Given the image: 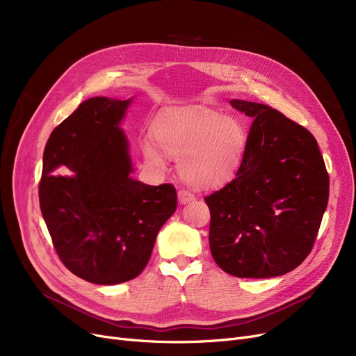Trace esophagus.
Instances as JSON below:
<instances>
[{"mask_svg":"<svg viewBox=\"0 0 356 356\" xmlns=\"http://www.w3.org/2000/svg\"><path fill=\"white\" fill-rule=\"evenodd\" d=\"M177 195H179V202H180V203H189V202H192V200L196 199L195 195H193V192H191V191H188V189L179 191Z\"/></svg>","mask_w":356,"mask_h":356,"instance_id":"34e87169","label":"esophagus"}]
</instances>
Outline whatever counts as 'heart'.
I'll return each instance as SVG.
<instances>
[{"instance_id": "1", "label": "heart", "mask_w": 356, "mask_h": 356, "mask_svg": "<svg viewBox=\"0 0 356 356\" xmlns=\"http://www.w3.org/2000/svg\"><path fill=\"white\" fill-rule=\"evenodd\" d=\"M154 136L165 153L179 157V170L195 188L211 189L229 181L242 164L247 134L236 120L204 106L168 109L157 118ZM145 160L164 167L165 157L152 140L141 144Z\"/></svg>"}]
</instances>
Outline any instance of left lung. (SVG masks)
Returning a JSON list of instances; mask_svg holds the SVG:
<instances>
[{
    "mask_svg": "<svg viewBox=\"0 0 356 356\" xmlns=\"http://www.w3.org/2000/svg\"><path fill=\"white\" fill-rule=\"evenodd\" d=\"M254 118L234 180L204 197L215 263L239 278L283 275L310 254L329 199L316 138L263 104L231 101Z\"/></svg>",
    "mask_w": 356,
    "mask_h": 356,
    "instance_id": "1",
    "label": "left lung"
}]
</instances>
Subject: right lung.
Segmentation results:
<instances>
[{
	"label": "right lung",
	"instance_id": "add662e5",
	"mask_svg": "<svg viewBox=\"0 0 356 356\" xmlns=\"http://www.w3.org/2000/svg\"><path fill=\"white\" fill-rule=\"evenodd\" d=\"M131 99L90 98L56 127L43 154L40 209L65 267L89 283L118 284L145 268L175 186H148L133 172L120 122Z\"/></svg>",
	"mask_w": 356,
	"mask_h": 356
}]
</instances>
